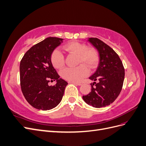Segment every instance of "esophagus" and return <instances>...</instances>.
<instances>
[{"mask_svg": "<svg viewBox=\"0 0 146 146\" xmlns=\"http://www.w3.org/2000/svg\"><path fill=\"white\" fill-rule=\"evenodd\" d=\"M69 83H72L74 84H76V85H78V86H81L82 84L81 83H78V82H69Z\"/></svg>", "mask_w": 146, "mask_h": 146, "instance_id": "esophagus-1", "label": "esophagus"}]
</instances>
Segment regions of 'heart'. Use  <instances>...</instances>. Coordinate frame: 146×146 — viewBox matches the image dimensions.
Wrapping results in <instances>:
<instances>
[{"label":"heart","instance_id":"b5f03b06","mask_svg":"<svg viewBox=\"0 0 146 146\" xmlns=\"http://www.w3.org/2000/svg\"><path fill=\"white\" fill-rule=\"evenodd\" d=\"M63 48L70 54L78 56V64H83L90 69L97 67L99 62V56L94 48H88V46L77 41H71L64 46ZM51 62L56 69H61L64 65V56L58 49L52 52ZM89 70L86 66L80 65L76 68H67L61 72V76L64 79L69 82H79L87 76Z\"/></svg>","mask_w":146,"mask_h":146}]
</instances>
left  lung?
<instances>
[{"mask_svg":"<svg viewBox=\"0 0 146 146\" xmlns=\"http://www.w3.org/2000/svg\"><path fill=\"white\" fill-rule=\"evenodd\" d=\"M88 41L98 50L99 63L96 71L89 77L94 81L91 83V91L83 96V99L94 108L105 107L120 94L124 80V68L118 55L102 41L96 38H89ZM96 80L98 83L95 82Z\"/></svg>","mask_w":146,"mask_h":146,"instance_id":"left-lung-1","label":"left lung"}]
</instances>
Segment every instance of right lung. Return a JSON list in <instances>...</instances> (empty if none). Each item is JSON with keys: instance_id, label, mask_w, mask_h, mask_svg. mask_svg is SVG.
Returning <instances> with one entry per match:
<instances>
[{"instance_id": "obj_1", "label": "right lung", "mask_w": 146, "mask_h": 146, "mask_svg": "<svg viewBox=\"0 0 146 146\" xmlns=\"http://www.w3.org/2000/svg\"><path fill=\"white\" fill-rule=\"evenodd\" d=\"M63 41L62 38H47L31 47L21 61V90L25 99L36 109L51 110L62 100L68 83L56 73L51 55ZM50 80H56L54 86L48 85Z\"/></svg>"}]
</instances>
